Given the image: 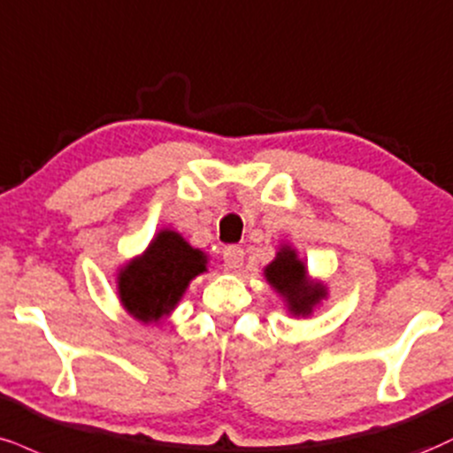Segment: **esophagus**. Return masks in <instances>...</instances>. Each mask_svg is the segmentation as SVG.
I'll use <instances>...</instances> for the list:
<instances>
[{"mask_svg":"<svg viewBox=\"0 0 453 453\" xmlns=\"http://www.w3.org/2000/svg\"><path fill=\"white\" fill-rule=\"evenodd\" d=\"M244 264V250L241 247H227L223 250V265L227 272H238Z\"/></svg>","mask_w":453,"mask_h":453,"instance_id":"1","label":"esophagus"}]
</instances>
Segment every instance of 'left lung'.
<instances>
[{
  "mask_svg": "<svg viewBox=\"0 0 453 453\" xmlns=\"http://www.w3.org/2000/svg\"><path fill=\"white\" fill-rule=\"evenodd\" d=\"M264 279L282 299L291 316L308 319L329 297V287L310 276L308 265L299 259L297 249L288 242H280L276 257L264 268Z\"/></svg>",
  "mask_w": 453,
  "mask_h": 453,
  "instance_id": "obj_1",
  "label": "left lung"
}]
</instances>
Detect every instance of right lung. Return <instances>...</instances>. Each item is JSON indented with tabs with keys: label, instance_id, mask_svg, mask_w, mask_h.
Masks as SVG:
<instances>
[{
	"label": "right lung",
	"instance_id": "right-lung-1",
	"mask_svg": "<svg viewBox=\"0 0 453 453\" xmlns=\"http://www.w3.org/2000/svg\"><path fill=\"white\" fill-rule=\"evenodd\" d=\"M204 250L194 249L179 232H156L143 253L118 268L116 288L119 306L143 325H157L179 306L189 282L204 274Z\"/></svg>",
	"mask_w": 453,
	"mask_h": 453
}]
</instances>
